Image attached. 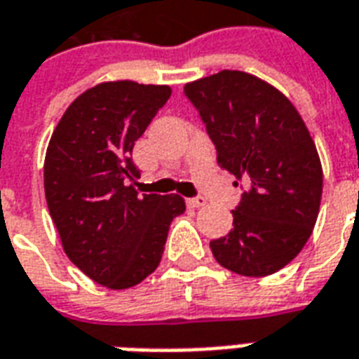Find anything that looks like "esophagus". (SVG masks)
I'll return each mask as SVG.
<instances>
[{"label": "esophagus", "mask_w": 359, "mask_h": 359, "mask_svg": "<svg viewBox=\"0 0 359 359\" xmlns=\"http://www.w3.org/2000/svg\"><path fill=\"white\" fill-rule=\"evenodd\" d=\"M205 203H208V200H205V198H188L187 200L188 208H194V210L202 208V205H205Z\"/></svg>", "instance_id": "esophagus-1"}]
</instances>
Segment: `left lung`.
<instances>
[{
	"instance_id": "8db88e82",
	"label": "left lung",
	"mask_w": 359,
	"mask_h": 359,
	"mask_svg": "<svg viewBox=\"0 0 359 359\" xmlns=\"http://www.w3.org/2000/svg\"><path fill=\"white\" fill-rule=\"evenodd\" d=\"M221 169L248 184L229 234L210 242L225 269L267 277L290 264L316 226L323 169L306 123L275 86L242 71L188 82ZM238 184V182H234Z\"/></svg>"
}]
</instances>
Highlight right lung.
<instances>
[{
  "label": "right lung",
  "mask_w": 359,
  "mask_h": 359,
  "mask_svg": "<svg viewBox=\"0 0 359 359\" xmlns=\"http://www.w3.org/2000/svg\"><path fill=\"white\" fill-rule=\"evenodd\" d=\"M171 95L169 86L102 82L67 107L43 161L48 210L63 250L97 285L123 290L161 262L171 221L184 213L177 194H142L134 142Z\"/></svg>",
  "instance_id": "right-lung-1"
}]
</instances>
